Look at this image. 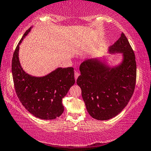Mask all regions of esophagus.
<instances>
[{
	"mask_svg": "<svg viewBox=\"0 0 151 151\" xmlns=\"http://www.w3.org/2000/svg\"><path fill=\"white\" fill-rule=\"evenodd\" d=\"M79 75L80 74L78 73V72H75V74H74V76H75V80H77V79H78V76H79Z\"/></svg>",
	"mask_w": 151,
	"mask_h": 151,
	"instance_id": "34e87169",
	"label": "esophagus"
}]
</instances>
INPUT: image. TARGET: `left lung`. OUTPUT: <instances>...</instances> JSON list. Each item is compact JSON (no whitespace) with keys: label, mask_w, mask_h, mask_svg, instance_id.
<instances>
[{"label":"left lung","mask_w":151,"mask_h":151,"mask_svg":"<svg viewBox=\"0 0 151 151\" xmlns=\"http://www.w3.org/2000/svg\"><path fill=\"white\" fill-rule=\"evenodd\" d=\"M109 53H122V60L111 66L108 58L88 59L80 66L77 84L86 110L93 118L107 120L118 115L133 96L136 82L135 57L124 33Z\"/></svg>","instance_id":"1"}]
</instances>
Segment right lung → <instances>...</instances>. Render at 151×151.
<instances>
[{"label": "right lung", "instance_id": "obj_1", "mask_svg": "<svg viewBox=\"0 0 151 151\" xmlns=\"http://www.w3.org/2000/svg\"><path fill=\"white\" fill-rule=\"evenodd\" d=\"M24 33L14 53L12 71L16 93L20 102L31 114L42 119H53L64 111L63 98L75 83L73 67H58L44 76L25 72L19 60L20 45L30 32Z\"/></svg>", "mask_w": 151, "mask_h": 151}]
</instances>
